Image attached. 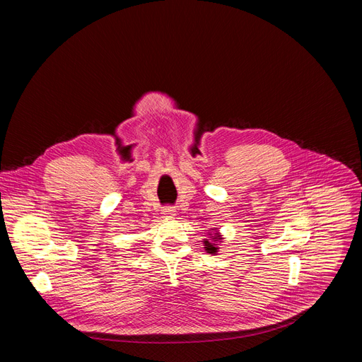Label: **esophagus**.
<instances>
[{"label":"esophagus","mask_w":362,"mask_h":362,"mask_svg":"<svg viewBox=\"0 0 362 362\" xmlns=\"http://www.w3.org/2000/svg\"><path fill=\"white\" fill-rule=\"evenodd\" d=\"M175 213H177V211H175L173 206H166V208H164V210H163V216H164V217H173Z\"/></svg>","instance_id":"esophagus-1"}]
</instances>
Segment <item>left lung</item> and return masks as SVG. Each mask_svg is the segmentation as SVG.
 <instances>
[{
  "instance_id": "left-lung-1",
  "label": "left lung",
  "mask_w": 362,
  "mask_h": 362,
  "mask_svg": "<svg viewBox=\"0 0 362 362\" xmlns=\"http://www.w3.org/2000/svg\"><path fill=\"white\" fill-rule=\"evenodd\" d=\"M206 235H208V237L204 238V249L206 250V254L217 255L218 249H221V247H218V245L223 243L222 234L217 231V228H211L210 231H208Z\"/></svg>"
}]
</instances>
